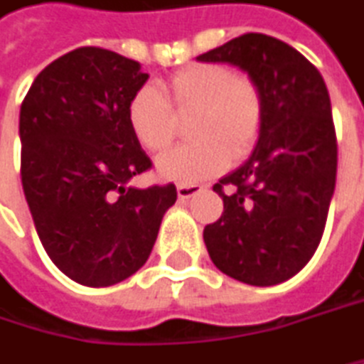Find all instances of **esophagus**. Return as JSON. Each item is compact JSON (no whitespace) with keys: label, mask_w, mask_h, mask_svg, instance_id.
<instances>
[{"label":"esophagus","mask_w":364,"mask_h":364,"mask_svg":"<svg viewBox=\"0 0 364 364\" xmlns=\"http://www.w3.org/2000/svg\"><path fill=\"white\" fill-rule=\"evenodd\" d=\"M198 191H202V185H198V183H179V185H177V196H179V200H187V198L196 196Z\"/></svg>","instance_id":"1"}]
</instances>
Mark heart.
<instances>
[{"instance_id": "1", "label": "heart", "mask_w": 364, "mask_h": 364, "mask_svg": "<svg viewBox=\"0 0 364 364\" xmlns=\"http://www.w3.org/2000/svg\"><path fill=\"white\" fill-rule=\"evenodd\" d=\"M135 141L151 154L164 151L187 124L193 139L156 160L162 179L202 181L240 162L258 146L264 129V95L254 79L235 75L225 64H193L177 70L158 93L137 89L124 108Z\"/></svg>"}]
</instances>
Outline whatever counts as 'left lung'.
<instances>
[{"label": "left lung", "mask_w": 364, "mask_h": 364, "mask_svg": "<svg viewBox=\"0 0 364 364\" xmlns=\"http://www.w3.org/2000/svg\"><path fill=\"white\" fill-rule=\"evenodd\" d=\"M200 62H229L264 95V129L250 160L215 183L223 215L204 227L218 271L248 285L300 273L321 244L338 173V139L325 81L291 46L246 33Z\"/></svg>", "instance_id": "left-lung-1"}]
</instances>
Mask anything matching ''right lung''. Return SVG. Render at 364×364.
<instances>
[{"label":"right lung","instance_id":"obj_1","mask_svg":"<svg viewBox=\"0 0 364 364\" xmlns=\"http://www.w3.org/2000/svg\"><path fill=\"white\" fill-rule=\"evenodd\" d=\"M148 75L104 48H79L46 66L20 106V179L51 262L87 287L137 273L154 248L173 183L127 187L151 168L124 108Z\"/></svg>","mask_w":364,"mask_h":364}]
</instances>
